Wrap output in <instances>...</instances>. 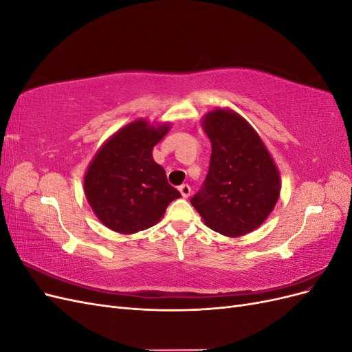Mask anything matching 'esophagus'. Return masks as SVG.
<instances>
[{
	"mask_svg": "<svg viewBox=\"0 0 352 352\" xmlns=\"http://www.w3.org/2000/svg\"><path fill=\"white\" fill-rule=\"evenodd\" d=\"M179 190H180V194H182L184 198H188V197L190 195V186H189L188 184L180 185V186H179Z\"/></svg>",
	"mask_w": 352,
	"mask_h": 352,
	"instance_id": "obj_1",
	"label": "esophagus"
}]
</instances>
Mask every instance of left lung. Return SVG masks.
Segmentation results:
<instances>
[{
	"label": "left lung",
	"instance_id": "left-lung-1",
	"mask_svg": "<svg viewBox=\"0 0 352 352\" xmlns=\"http://www.w3.org/2000/svg\"><path fill=\"white\" fill-rule=\"evenodd\" d=\"M202 126L211 141L210 167L190 204L210 229L242 236L257 229L278 202V167L258 133L239 114L210 111Z\"/></svg>",
	"mask_w": 352,
	"mask_h": 352
}]
</instances>
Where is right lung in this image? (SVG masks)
Returning a JSON list of instances; mask_svg holds the SVG:
<instances>
[{"mask_svg":"<svg viewBox=\"0 0 352 352\" xmlns=\"http://www.w3.org/2000/svg\"><path fill=\"white\" fill-rule=\"evenodd\" d=\"M168 124L136 120L102 145L85 175V195L97 217L114 232L136 233L154 226L167 206L182 195L167 182L153 148Z\"/></svg>","mask_w":352,"mask_h":352,"instance_id":"1","label":"right lung"}]
</instances>
